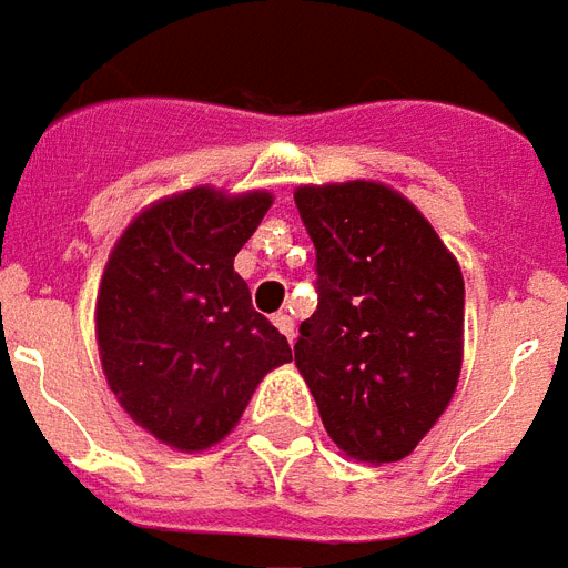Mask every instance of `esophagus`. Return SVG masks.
Here are the masks:
<instances>
[{"label":"esophagus","instance_id":"obj_1","mask_svg":"<svg viewBox=\"0 0 568 568\" xmlns=\"http://www.w3.org/2000/svg\"><path fill=\"white\" fill-rule=\"evenodd\" d=\"M272 324H275V327L281 329V333H284V336H287V339L293 342V317L287 315V312H277V315L272 317Z\"/></svg>","mask_w":568,"mask_h":568}]
</instances>
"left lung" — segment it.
<instances>
[{
	"instance_id": "8db88e82",
	"label": "left lung",
	"mask_w": 568,
	"mask_h": 568,
	"mask_svg": "<svg viewBox=\"0 0 568 568\" xmlns=\"http://www.w3.org/2000/svg\"><path fill=\"white\" fill-rule=\"evenodd\" d=\"M317 251V308L293 361L329 440L357 462L406 458L453 400L465 352L456 256L397 189L293 192Z\"/></svg>"
}]
</instances>
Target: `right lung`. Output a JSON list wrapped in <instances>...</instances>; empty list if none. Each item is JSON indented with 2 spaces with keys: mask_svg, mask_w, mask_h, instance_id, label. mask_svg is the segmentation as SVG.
I'll list each match as a JSON object with an SVG mask.
<instances>
[{
  "mask_svg": "<svg viewBox=\"0 0 568 568\" xmlns=\"http://www.w3.org/2000/svg\"><path fill=\"white\" fill-rule=\"evenodd\" d=\"M272 192L195 186L149 204L115 241L94 308L103 376L159 444H220L291 345L260 312L235 256Z\"/></svg>",
  "mask_w": 568,
  "mask_h": 568,
  "instance_id": "add662e5",
  "label": "right lung"
}]
</instances>
